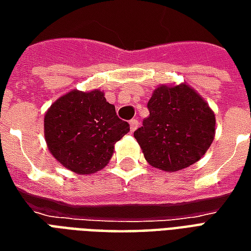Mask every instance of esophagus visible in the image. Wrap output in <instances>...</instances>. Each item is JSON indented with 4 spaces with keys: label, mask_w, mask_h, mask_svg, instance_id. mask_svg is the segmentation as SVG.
Here are the masks:
<instances>
[{
    "label": "esophagus",
    "mask_w": 251,
    "mask_h": 251,
    "mask_svg": "<svg viewBox=\"0 0 251 251\" xmlns=\"http://www.w3.org/2000/svg\"><path fill=\"white\" fill-rule=\"evenodd\" d=\"M129 124H130V131H131V133H133V131L136 130L137 127H138V121H137V120H131L130 122H129Z\"/></svg>",
    "instance_id": "obj_1"
}]
</instances>
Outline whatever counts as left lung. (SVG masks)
<instances>
[{"instance_id": "obj_1", "label": "left lung", "mask_w": 251, "mask_h": 251, "mask_svg": "<svg viewBox=\"0 0 251 251\" xmlns=\"http://www.w3.org/2000/svg\"><path fill=\"white\" fill-rule=\"evenodd\" d=\"M148 109L134 138L149 165L177 172L204 156L215 137V114L199 93L187 83L160 84Z\"/></svg>"}]
</instances>
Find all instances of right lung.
Here are the masks:
<instances>
[{
    "mask_svg": "<svg viewBox=\"0 0 251 251\" xmlns=\"http://www.w3.org/2000/svg\"><path fill=\"white\" fill-rule=\"evenodd\" d=\"M130 127L100 90H72L56 99L44 115L47 147L63 167L77 175L104 168Z\"/></svg>",
    "mask_w": 251,
    "mask_h": 251,
    "instance_id": "add662e5",
    "label": "right lung"
}]
</instances>
